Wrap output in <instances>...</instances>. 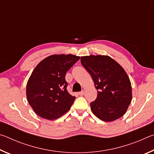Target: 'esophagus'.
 <instances>
[{"label": "esophagus", "mask_w": 154, "mask_h": 154, "mask_svg": "<svg viewBox=\"0 0 154 154\" xmlns=\"http://www.w3.org/2000/svg\"><path fill=\"white\" fill-rule=\"evenodd\" d=\"M78 94H79V96H83V94H84V91H82V92H78Z\"/></svg>", "instance_id": "34e87169"}]
</instances>
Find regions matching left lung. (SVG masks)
<instances>
[{"label":"left lung","instance_id":"obj_1","mask_svg":"<svg viewBox=\"0 0 154 154\" xmlns=\"http://www.w3.org/2000/svg\"><path fill=\"white\" fill-rule=\"evenodd\" d=\"M81 63L89 72L97 90L91 110L101 120L112 122L126 113L132 100L131 83L126 71L108 56H88Z\"/></svg>","mask_w":154,"mask_h":154}]
</instances>
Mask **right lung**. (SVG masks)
<instances>
[{
    "mask_svg": "<svg viewBox=\"0 0 154 154\" xmlns=\"http://www.w3.org/2000/svg\"><path fill=\"white\" fill-rule=\"evenodd\" d=\"M79 58L72 54L49 56L34 69L27 82L26 96L38 116L53 120L71 109L76 97L68 92L65 76Z\"/></svg>",
    "mask_w": 154,
    "mask_h": 154,
    "instance_id": "1",
    "label": "right lung"
}]
</instances>
